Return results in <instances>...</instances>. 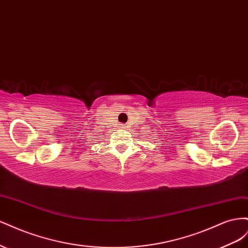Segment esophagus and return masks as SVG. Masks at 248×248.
I'll return each mask as SVG.
<instances>
[{"mask_svg": "<svg viewBox=\"0 0 248 248\" xmlns=\"http://www.w3.org/2000/svg\"><path fill=\"white\" fill-rule=\"evenodd\" d=\"M126 125L125 124H121V128H125Z\"/></svg>", "mask_w": 248, "mask_h": 248, "instance_id": "34e87169", "label": "esophagus"}]
</instances>
